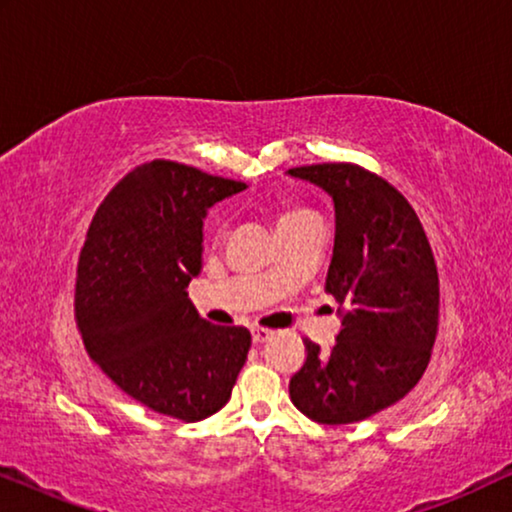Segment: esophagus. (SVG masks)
I'll return each instance as SVG.
<instances>
[{
  "mask_svg": "<svg viewBox=\"0 0 512 512\" xmlns=\"http://www.w3.org/2000/svg\"><path fill=\"white\" fill-rule=\"evenodd\" d=\"M251 338H254V342H265L272 338V331H268V328H261V326H254L251 328Z\"/></svg>",
  "mask_w": 512,
  "mask_h": 512,
  "instance_id": "1",
  "label": "esophagus"
}]
</instances>
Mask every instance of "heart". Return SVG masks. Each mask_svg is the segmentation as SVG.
I'll return each instance as SVG.
<instances>
[{"label":"heart","mask_w":512,"mask_h":512,"mask_svg":"<svg viewBox=\"0 0 512 512\" xmlns=\"http://www.w3.org/2000/svg\"><path fill=\"white\" fill-rule=\"evenodd\" d=\"M307 216H317V214L310 212V209H305V207H284L282 214H279V226H286V223L307 219ZM214 230H216V233H221V221H216Z\"/></svg>","instance_id":"b5f03b06"}]
</instances>
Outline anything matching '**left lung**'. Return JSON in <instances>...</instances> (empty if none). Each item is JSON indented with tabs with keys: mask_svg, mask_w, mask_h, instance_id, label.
I'll return each mask as SVG.
<instances>
[{
	"mask_svg": "<svg viewBox=\"0 0 512 512\" xmlns=\"http://www.w3.org/2000/svg\"><path fill=\"white\" fill-rule=\"evenodd\" d=\"M324 188L335 207L326 293L342 328L328 354L305 340V363L289 382L296 408L319 424H352L408 394L429 366L438 333V270L410 202L354 163L289 170Z\"/></svg>",
	"mask_w": 512,
	"mask_h": 512,
	"instance_id": "8db88e82",
	"label": "left lung"
}]
</instances>
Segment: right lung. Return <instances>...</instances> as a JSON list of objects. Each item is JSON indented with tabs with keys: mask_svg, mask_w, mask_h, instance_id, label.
Returning <instances> with one entry per match:
<instances>
[{
	"mask_svg": "<svg viewBox=\"0 0 512 512\" xmlns=\"http://www.w3.org/2000/svg\"><path fill=\"white\" fill-rule=\"evenodd\" d=\"M247 184L151 160L93 216L76 268V326L116 387L160 415L200 422L228 403L251 333L214 326L188 300L207 209Z\"/></svg>",
	"mask_w": 512,
	"mask_h": 512,
	"instance_id": "obj_1",
	"label": "right lung"
}]
</instances>
